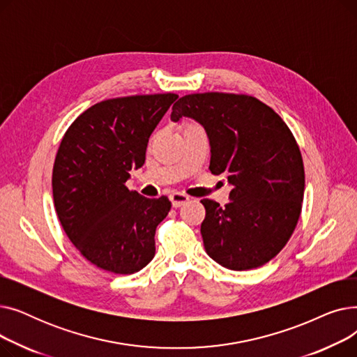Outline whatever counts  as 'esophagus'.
<instances>
[{
	"mask_svg": "<svg viewBox=\"0 0 357 357\" xmlns=\"http://www.w3.org/2000/svg\"><path fill=\"white\" fill-rule=\"evenodd\" d=\"M171 201H172L174 207H181V205L190 201V197L182 194V192H174V194H171Z\"/></svg>",
	"mask_w": 357,
	"mask_h": 357,
	"instance_id": "1",
	"label": "esophagus"
}]
</instances>
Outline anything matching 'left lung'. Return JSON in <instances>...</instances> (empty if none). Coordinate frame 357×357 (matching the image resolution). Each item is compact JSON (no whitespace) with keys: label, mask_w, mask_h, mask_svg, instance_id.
I'll list each match as a JSON object with an SVG mask.
<instances>
[{"label":"left lung","mask_w":357,"mask_h":357,"mask_svg":"<svg viewBox=\"0 0 357 357\" xmlns=\"http://www.w3.org/2000/svg\"><path fill=\"white\" fill-rule=\"evenodd\" d=\"M192 119L208 136L210 171L226 174L230 202L202 199L201 236L207 255L231 271L255 269L275 257L301 214L305 174L288 126L249 96L205 92L179 98L171 120Z\"/></svg>","instance_id":"1"}]
</instances>
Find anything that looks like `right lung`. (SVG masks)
<instances>
[{
  "mask_svg": "<svg viewBox=\"0 0 357 357\" xmlns=\"http://www.w3.org/2000/svg\"><path fill=\"white\" fill-rule=\"evenodd\" d=\"M176 93L133 96L89 107L65 133L53 165L54 208L81 255L100 269L130 275L155 256L166 197L128 191L131 169L143 166L150 135Z\"/></svg>",
  "mask_w": 357,
  "mask_h": 357,
  "instance_id": "right-lung-1",
  "label": "right lung"
}]
</instances>
